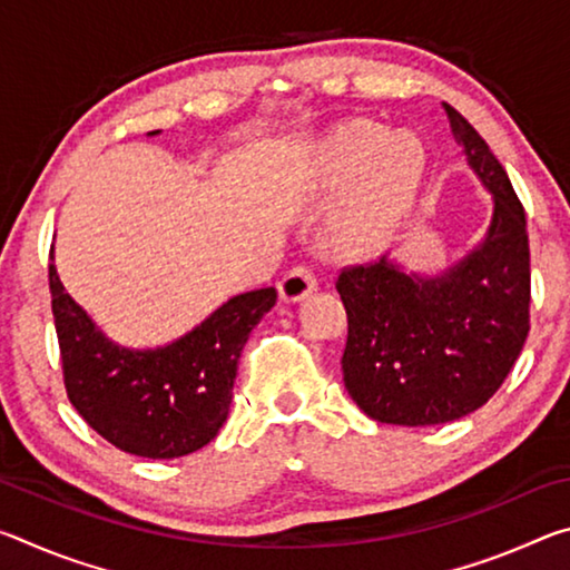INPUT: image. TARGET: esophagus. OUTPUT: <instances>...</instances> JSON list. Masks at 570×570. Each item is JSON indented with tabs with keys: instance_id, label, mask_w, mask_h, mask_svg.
Returning <instances> with one entry per match:
<instances>
[{
	"instance_id": "34e87169",
	"label": "esophagus",
	"mask_w": 570,
	"mask_h": 570,
	"mask_svg": "<svg viewBox=\"0 0 570 570\" xmlns=\"http://www.w3.org/2000/svg\"><path fill=\"white\" fill-rule=\"evenodd\" d=\"M316 276L308 266H294L292 272H286V276L282 278V284H278V296L284 298L286 304H294V302H302L312 292H316Z\"/></svg>"
}]
</instances>
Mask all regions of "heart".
Instances as JSON below:
<instances>
[{"label": "heart", "instance_id": "heart-1", "mask_svg": "<svg viewBox=\"0 0 570 570\" xmlns=\"http://www.w3.org/2000/svg\"><path fill=\"white\" fill-rule=\"evenodd\" d=\"M422 166V148L410 132L384 135L370 122L332 132L316 150V168L326 188H346L332 216L336 244L346 250L380 248L410 210Z\"/></svg>", "mask_w": 570, "mask_h": 570}]
</instances>
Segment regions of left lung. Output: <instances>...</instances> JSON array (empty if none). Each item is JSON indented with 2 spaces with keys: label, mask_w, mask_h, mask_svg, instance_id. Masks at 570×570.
<instances>
[{
  "label": "left lung",
  "mask_w": 570,
  "mask_h": 570,
  "mask_svg": "<svg viewBox=\"0 0 570 570\" xmlns=\"http://www.w3.org/2000/svg\"><path fill=\"white\" fill-rule=\"evenodd\" d=\"M450 132L482 186L493 220L482 244L440 276L380 262L342 268L344 387L366 417L424 428L482 407L513 370L530 330L525 210L480 132L452 108Z\"/></svg>",
  "instance_id": "8db88e82"
}]
</instances>
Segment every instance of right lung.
I'll return each instance as SVG.
<instances>
[{"mask_svg":"<svg viewBox=\"0 0 570 570\" xmlns=\"http://www.w3.org/2000/svg\"><path fill=\"white\" fill-rule=\"evenodd\" d=\"M50 294L72 407L110 445L150 460L190 455L218 435L244 344L276 304L274 286L256 288L228 298L176 342L128 350L108 340L75 304L55 264Z\"/></svg>","mask_w":570,"mask_h":570,"instance_id":"1","label":"right lung"}]
</instances>
